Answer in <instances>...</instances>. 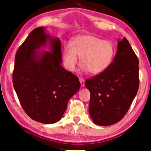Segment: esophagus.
I'll return each mask as SVG.
<instances>
[{
  "label": "esophagus",
  "instance_id": "esophagus-1",
  "mask_svg": "<svg viewBox=\"0 0 151 151\" xmlns=\"http://www.w3.org/2000/svg\"><path fill=\"white\" fill-rule=\"evenodd\" d=\"M79 81H80L81 87H84L85 86V80H84V78H79Z\"/></svg>",
  "mask_w": 151,
  "mask_h": 151
}]
</instances>
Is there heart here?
I'll list each match as a JSON object with an SVG mask.
<instances>
[{
  "label": "heart",
  "instance_id": "b5f03b06",
  "mask_svg": "<svg viewBox=\"0 0 151 151\" xmlns=\"http://www.w3.org/2000/svg\"><path fill=\"white\" fill-rule=\"evenodd\" d=\"M114 48L111 42L93 35H82L74 37L70 45L63 48L64 65L69 71H74L81 58L82 69L92 75L104 72L112 60Z\"/></svg>",
  "mask_w": 151,
  "mask_h": 151
}]
</instances>
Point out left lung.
Returning <instances> with one entry per match:
<instances>
[{
    "instance_id": "obj_1",
    "label": "left lung",
    "mask_w": 151,
    "mask_h": 151,
    "mask_svg": "<svg viewBox=\"0 0 151 151\" xmlns=\"http://www.w3.org/2000/svg\"><path fill=\"white\" fill-rule=\"evenodd\" d=\"M139 59L126 38L118 42L114 58L106 69L86 79L91 94L89 114L100 126H109L123 118L139 90Z\"/></svg>"
}]
</instances>
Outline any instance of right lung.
Wrapping results in <instances>:
<instances>
[{
	"instance_id": "obj_1",
	"label": "right lung",
	"mask_w": 151,
	"mask_h": 151,
	"mask_svg": "<svg viewBox=\"0 0 151 151\" xmlns=\"http://www.w3.org/2000/svg\"><path fill=\"white\" fill-rule=\"evenodd\" d=\"M47 40L50 52L35 50ZM61 62L60 39L46 34L42 27L33 30L16 53L12 83L22 109L35 121H59L68 100L80 88L77 76L65 69Z\"/></svg>"
}]
</instances>
